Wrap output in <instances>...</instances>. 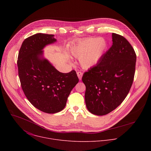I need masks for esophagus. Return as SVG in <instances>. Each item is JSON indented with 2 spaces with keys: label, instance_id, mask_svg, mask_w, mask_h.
I'll list each match as a JSON object with an SVG mask.
<instances>
[{
  "label": "esophagus",
  "instance_id": "esophagus-1",
  "mask_svg": "<svg viewBox=\"0 0 151 151\" xmlns=\"http://www.w3.org/2000/svg\"><path fill=\"white\" fill-rule=\"evenodd\" d=\"M77 75L78 76V78L79 80L82 79V73H81V72H77Z\"/></svg>",
  "mask_w": 151,
  "mask_h": 151
}]
</instances>
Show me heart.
Segmentation results:
<instances>
[{"label":"heart","instance_id":"obj_1","mask_svg":"<svg viewBox=\"0 0 151 151\" xmlns=\"http://www.w3.org/2000/svg\"><path fill=\"white\" fill-rule=\"evenodd\" d=\"M107 48V42L102 37L87 38L72 45L71 54L79 58L81 66L84 69L93 68L99 63Z\"/></svg>","mask_w":151,"mask_h":151}]
</instances>
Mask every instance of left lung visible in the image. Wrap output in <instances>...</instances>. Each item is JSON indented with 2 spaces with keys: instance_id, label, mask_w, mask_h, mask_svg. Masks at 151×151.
I'll return each mask as SVG.
<instances>
[{
  "instance_id": "obj_1",
  "label": "left lung",
  "mask_w": 151,
  "mask_h": 151,
  "mask_svg": "<svg viewBox=\"0 0 151 151\" xmlns=\"http://www.w3.org/2000/svg\"><path fill=\"white\" fill-rule=\"evenodd\" d=\"M112 45L96 64L83 73L85 101L90 112L110 113L127 97L133 82L136 54L123 36L112 33Z\"/></svg>"
}]
</instances>
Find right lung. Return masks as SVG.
I'll list each match as a JSON object with an SVG mask.
<instances>
[{"label": "right lung", "instance_id": "add662e5", "mask_svg": "<svg viewBox=\"0 0 151 151\" xmlns=\"http://www.w3.org/2000/svg\"><path fill=\"white\" fill-rule=\"evenodd\" d=\"M57 41L54 35L36 33L26 38L18 53L17 66L23 91L36 108L55 114L66 106L68 98L79 79L76 72L58 71L44 57V49Z\"/></svg>", "mask_w": 151, "mask_h": 151}]
</instances>
